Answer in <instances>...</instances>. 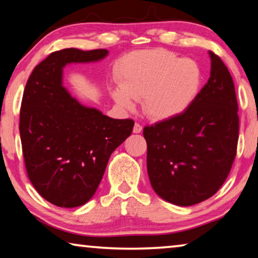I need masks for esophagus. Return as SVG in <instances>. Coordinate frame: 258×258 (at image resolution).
<instances>
[{"label":"esophagus","mask_w":258,"mask_h":258,"mask_svg":"<svg viewBox=\"0 0 258 258\" xmlns=\"http://www.w3.org/2000/svg\"><path fill=\"white\" fill-rule=\"evenodd\" d=\"M142 130H143V128H142V125L140 123H135L134 130H133L135 134H140V133H142Z\"/></svg>","instance_id":"1"}]
</instances>
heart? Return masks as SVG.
Segmentation results:
<instances>
[{
    "mask_svg": "<svg viewBox=\"0 0 258 258\" xmlns=\"http://www.w3.org/2000/svg\"><path fill=\"white\" fill-rule=\"evenodd\" d=\"M112 97L122 108L132 110L141 100L143 112L161 121L183 113L200 92L203 74L191 58H179L164 48L135 51L122 58Z\"/></svg>",
    "mask_w": 258,
    "mask_h": 258,
    "instance_id": "1",
    "label": "heart"
}]
</instances>
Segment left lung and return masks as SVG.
<instances>
[{
	"instance_id": "8db88e82",
	"label": "left lung",
	"mask_w": 258,
	"mask_h": 258,
	"mask_svg": "<svg viewBox=\"0 0 258 258\" xmlns=\"http://www.w3.org/2000/svg\"><path fill=\"white\" fill-rule=\"evenodd\" d=\"M210 78L180 115L145 126L149 179L162 200L190 207L208 200L228 176L236 154L239 115L234 83L209 51Z\"/></svg>"
}]
</instances>
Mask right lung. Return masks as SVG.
Here are the masks:
<instances>
[{"mask_svg":"<svg viewBox=\"0 0 258 258\" xmlns=\"http://www.w3.org/2000/svg\"><path fill=\"white\" fill-rule=\"evenodd\" d=\"M107 55V49L54 51L35 67L24 90L19 133L27 175L56 207L89 202L110 154L133 133V120L112 118L82 105L62 84L67 64L98 62Z\"/></svg>","mask_w":258,"mask_h":258,"instance_id":"obj_1","label":"right lung"}]
</instances>
